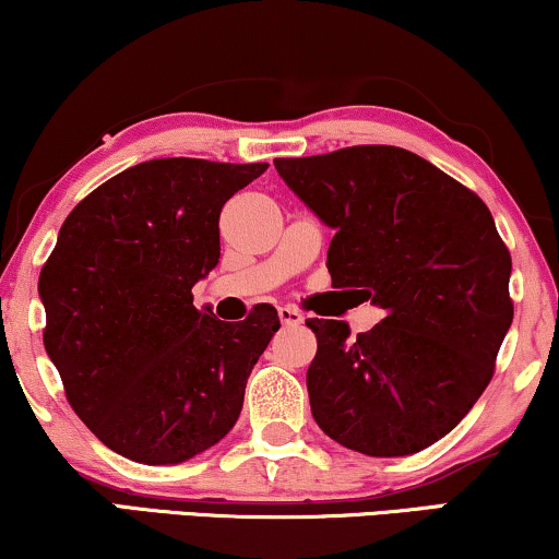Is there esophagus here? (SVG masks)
<instances>
[{"label": "esophagus", "mask_w": 559, "mask_h": 559, "mask_svg": "<svg viewBox=\"0 0 559 559\" xmlns=\"http://www.w3.org/2000/svg\"><path fill=\"white\" fill-rule=\"evenodd\" d=\"M278 320L286 324V328H296V324L304 322V314L294 307H278Z\"/></svg>", "instance_id": "esophagus-1"}]
</instances>
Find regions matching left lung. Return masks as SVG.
<instances>
[{"instance_id": "8db88e82", "label": "left lung", "mask_w": 559, "mask_h": 559, "mask_svg": "<svg viewBox=\"0 0 559 559\" xmlns=\"http://www.w3.org/2000/svg\"><path fill=\"white\" fill-rule=\"evenodd\" d=\"M273 165L335 229L332 286L384 309V320L358 337L341 320H307L317 335L307 371L317 426L366 456L430 447L490 384L513 322L511 252L490 209L400 146H348Z\"/></svg>"}]
</instances>
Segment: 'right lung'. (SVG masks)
Masks as SVG:
<instances>
[{
    "label": "right lung",
    "instance_id": "add662e5",
    "mask_svg": "<svg viewBox=\"0 0 559 559\" xmlns=\"http://www.w3.org/2000/svg\"><path fill=\"white\" fill-rule=\"evenodd\" d=\"M265 169L188 157L123 169L67 216L40 271L44 343L69 405L131 462H188L242 413L278 312L258 304L222 322L190 292L222 255L224 203Z\"/></svg>",
    "mask_w": 559,
    "mask_h": 559
}]
</instances>
